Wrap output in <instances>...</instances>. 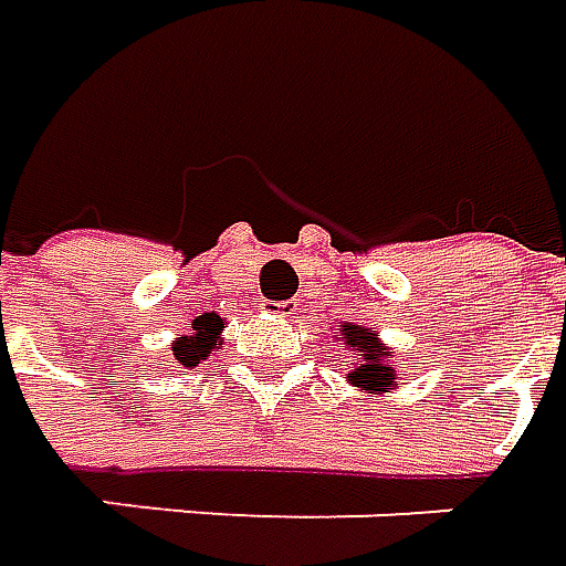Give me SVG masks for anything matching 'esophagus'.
Returning a JSON list of instances; mask_svg holds the SVG:
<instances>
[{"instance_id": "obj_1", "label": "esophagus", "mask_w": 566, "mask_h": 566, "mask_svg": "<svg viewBox=\"0 0 566 566\" xmlns=\"http://www.w3.org/2000/svg\"><path fill=\"white\" fill-rule=\"evenodd\" d=\"M263 313L279 315V318H291V315H297V303L294 300H282V303L279 300H266L263 303Z\"/></svg>"}]
</instances>
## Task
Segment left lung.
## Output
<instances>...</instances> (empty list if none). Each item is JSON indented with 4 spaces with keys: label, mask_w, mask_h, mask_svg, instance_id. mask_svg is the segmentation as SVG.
I'll list each match as a JSON object with an SVG mask.
<instances>
[{
    "label": "left lung",
    "mask_w": 566,
    "mask_h": 566,
    "mask_svg": "<svg viewBox=\"0 0 566 566\" xmlns=\"http://www.w3.org/2000/svg\"><path fill=\"white\" fill-rule=\"evenodd\" d=\"M340 334V340L353 347V359L356 368L349 371V384L353 387H363L368 394H390L396 387V371L390 365V349L380 344V337L371 328H363L356 322H344L334 328V337Z\"/></svg>",
    "instance_id": "8db88e82"
}]
</instances>
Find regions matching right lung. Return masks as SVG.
Wrapping results in <instances>:
<instances>
[{"label": "right lung", "mask_w": 566, "mask_h": 566, "mask_svg": "<svg viewBox=\"0 0 566 566\" xmlns=\"http://www.w3.org/2000/svg\"><path fill=\"white\" fill-rule=\"evenodd\" d=\"M222 328H226V322L219 318L217 313H203L198 315L195 322H191V334H182V337H176V344H172V359L182 365V368H195V365L207 359L213 349H219L222 344Z\"/></svg>", "instance_id": "add662e5"}]
</instances>
